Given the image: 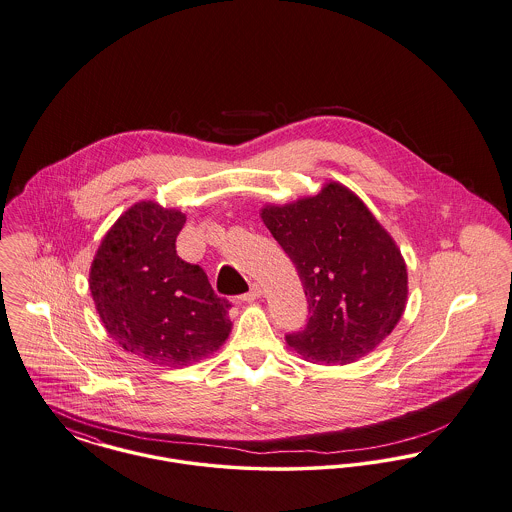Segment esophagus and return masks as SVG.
Returning <instances> with one entry per match:
<instances>
[{
  "label": "esophagus",
  "instance_id": "1",
  "mask_svg": "<svg viewBox=\"0 0 512 512\" xmlns=\"http://www.w3.org/2000/svg\"><path fill=\"white\" fill-rule=\"evenodd\" d=\"M261 294H263V290H261V286L259 284H251V288H249V292L245 294V296H241V300L243 301H255L261 298Z\"/></svg>",
  "mask_w": 512,
  "mask_h": 512
}]
</instances>
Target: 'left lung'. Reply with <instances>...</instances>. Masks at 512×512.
<instances>
[{
  "label": "left lung",
  "mask_w": 512,
  "mask_h": 512,
  "mask_svg": "<svg viewBox=\"0 0 512 512\" xmlns=\"http://www.w3.org/2000/svg\"><path fill=\"white\" fill-rule=\"evenodd\" d=\"M261 218L300 274L307 327L286 334L290 350L321 365L373 352L398 325L408 301L406 261L360 197L338 181L317 195L265 205Z\"/></svg>",
  "instance_id": "8db88e82"
}]
</instances>
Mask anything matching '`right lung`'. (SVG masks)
I'll return each instance as SVG.
<instances>
[{
	"instance_id": "obj_1",
	"label": "right lung",
	"mask_w": 512,
	"mask_h": 512,
	"mask_svg": "<svg viewBox=\"0 0 512 512\" xmlns=\"http://www.w3.org/2000/svg\"><path fill=\"white\" fill-rule=\"evenodd\" d=\"M183 224L178 209L135 203L106 232L89 272L108 334L125 352L170 367L211 356L232 332L228 300L176 253Z\"/></svg>"
}]
</instances>
